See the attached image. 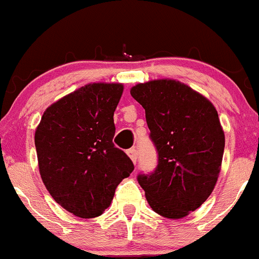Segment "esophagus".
<instances>
[{"label": "esophagus", "instance_id": "obj_1", "mask_svg": "<svg viewBox=\"0 0 259 259\" xmlns=\"http://www.w3.org/2000/svg\"><path fill=\"white\" fill-rule=\"evenodd\" d=\"M127 155L130 156V157H131V160L133 161V163H136V162H137L138 152H137V150H136V148H130V150L127 151Z\"/></svg>", "mask_w": 259, "mask_h": 259}]
</instances>
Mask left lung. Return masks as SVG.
Masks as SVG:
<instances>
[{
  "instance_id": "8db88e82",
  "label": "left lung",
  "mask_w": 259,
  "mask_h": 259,
  "mask_svg": "<svg viewBox=\"0 0 259 259\" xmlns=\"http://www.w3.org/2000/svg\"><path fill=\"white\" fill-rule=\"evenodd\" d=\"M131 96L145 108L157 151V166L138 174V184L153 211L171 219L186 217L209 198L220 172L225 138L217 109L172 79L137 84Z\"/></svg>"
}]
</instances>
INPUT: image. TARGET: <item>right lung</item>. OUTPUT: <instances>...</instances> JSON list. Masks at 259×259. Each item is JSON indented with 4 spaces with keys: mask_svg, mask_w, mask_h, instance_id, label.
Returning <instances> with one entry per match:
<instances>
[{
    "mask_svg": "<svg viewBox=\"0 0 259 259\" xmlns=\"http://www.w3.org/2000/svg\"><path fill=\"white\" fill-rule=\"evenodd\" d=\"M122 84L93 83L51 104L35 132L39 170L54 200L79 218L99 217L135 166L113 143Z\"/></svg>",
    "mask_w": 259,
    "mask_h": 259,
    "instance_id": "right-lung-1",
    "label": "right lung"
}]
</instances>
